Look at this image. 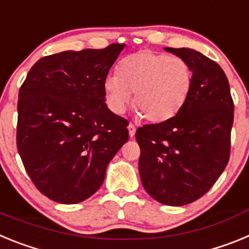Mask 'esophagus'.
Here are the masks:
<instances>
[{
  "mask_svg": "<svg viewBox=\"0 0 249 249\" xmlns=\"http://www.w3.org/2000/svg\"><path fill=\"white\" fill-rule=\"evenodd\" d=\"M128 133H129V137H131V138L135 137V133H136L135 124H132V123H129V124H128Z\"/></svg>",
  "mask_w": 249,
  "mask_h": 249,
  "instance_id": "esophagus-1",
  "label": "esophagus"
}]
</instances>
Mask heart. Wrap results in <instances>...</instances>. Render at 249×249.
Returning a JSON list of instances; mask_svg holds the SVG:
<instances>
[{"label": "heart", "instance_id": "obj_1", "mask_svg": "<svg viewBox=\"0 0 249 249\" xmlns=\"http://www.w3.org/2000/svg\"><path fill=\"white\" fill-rule=\"evenodd\" d=\"M192 85L193 71L183 58L142 50L123 58L118 73L106 77L103 91L113 113L126 111L133 93L138 112L148 122L162 123L181 111Z\"/></svg>", "mask_w": 249, "mask_h": 249}]
</instances>
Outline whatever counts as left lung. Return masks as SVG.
Instances as JSON below:
<instances>
[{
	"label": "left lung",
	"instance_id": "obj_1",
	"mask_svg": "<svg viewBox=\"0 0 249 249\" xmlns=\"http://www.w3.org/2000/svg\"><path fill=\"white\" fill-rule=\"evenodd\" d=\"M164 50L191 66L192 89L175 117L137 129L138 168L152 198L184 206L206 195L227 166L234 106L218 63L191 48Z\"/></svg>",
	"mask_w": 249,
	"mask_h": 249
}]
</instances>
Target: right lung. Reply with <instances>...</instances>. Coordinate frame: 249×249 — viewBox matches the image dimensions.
<instances>
[{
    "instance_id": "obj_1",
    "label": "right lung",
    "mask_w": 249,
    "mask_h": 249,
    "mask_svg": "<svg viewBox=\"0 0 249 249\" xmlns=\"http://www.w3.org/2000/svg\"><path fill=\"white\" fill-rule=\"evenodd\" d=\"M123 43L38 59L17 103V149L35 186L58 203H80L105 181L128 141V122L106 105L103 82Z\"/></svg>"
}]
</instances>
